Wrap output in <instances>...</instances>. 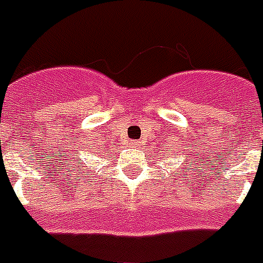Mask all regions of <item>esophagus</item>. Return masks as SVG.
Here are the masks:
<instances>
[{"mask_svg": "<svg viewBox=\"0 0 263 263\" xmlns=\"http://www.w3.org/2000/svg\"><path fill=\"white\" fill-rule=\"evenodd\" d=\"M130 146H132V147H135V146H136V143H135V141H132V143H130Z\"/></svg>", "mask_w": 263, "mask_h": 263, "instance_id": "esophagus-1", "label": "esophagus"}]
</instances>
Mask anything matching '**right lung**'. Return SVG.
Listing matches in <instances>:
<instances>
[{
  "instance_id": "1",
  "label": "right lung",
  "mask_w": 263,
  "mask_h": 263,
  "mask_svg": "<svg viewBox=\"0 0 263 263\" xmlns=\"http://www.w3.org/2000/svg\"><path fill=\"white\" fill-rule=\"evenodd\" d=\"M78 163H82L81 158H78ZM83 164H85V163H83ZM83 164L78 165V167H76V168H78V173H79V174H85V171L81 170V167H82V168H83ZM87 173H89V171H87Z\"/></svg>"
}]
</instances>
